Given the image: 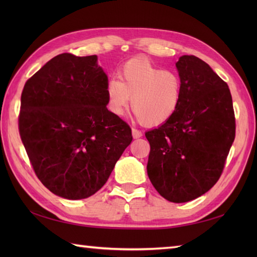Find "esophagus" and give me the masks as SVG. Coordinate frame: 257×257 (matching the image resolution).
Returning <instances> with one entry per match:
<instances>
[{"instance_id":"esophagus-1","label":"esophagus","mask_w":257,"mask_h":257,"mask_svg":"<svg viewBox=\"0 0 257 257\" xmlns=\"http://www.w3.org/2000/svg\"><path fill=\"white\" fill-rule=\"evenodd\" d=\"M132 133H133V137H134L135 139H137V138L143 137V133H141L140 130H138V129L133 128V129H132Z\"/></svg>"}]
</instances>
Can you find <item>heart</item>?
<instances>
[{"instance_id": "heart-1", "label": "heart", "mask_w": 257, "mask_h": 257, "mask_svg": "<svg viewBox=\"0 0 257 257\" xmlns=\"http://www.w3.org/2000/svg\"><path fill=\"white\" fill-rule=\"evenodd\" d=\"M119 77L109 78L106 84L108 108L113 114L122 116L130 101L133 111L146 125L161 124L177 112L182 99V81L177 73L145 58H134L121 67Z\"/></svg>"}]
</instances>
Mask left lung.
Wrapping results in <instances>:
<instances>
[{"mask_svg": "<svg viewBox=\"0 0 257 257\" xmlns=\"http://www.w3.org/2000/svg\"><path fill=\"white\" fill-rule=\"evenodd\" d=\"M182 81L177 112L146 133L147 172L163 198L183 203L207 192L220 179L235 138L231 91L205 62L183 55L176 63Z\"/></svg>", "mask_w": 257, "mask_h": 257, "instance_id": "left-lung-1", "label": "left lung"}]
</instances>
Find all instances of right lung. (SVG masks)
Segmentation results:
<instances>
[{"instance_id":"obj_1","label":"right lung","mask_w":257,"mask_h":257,"mask_svg":"<svg viewBox=\"0 0 257 257\" xmlns=\"http://www.w3.org/2000/svg\"><path fill=\"white\" fill-rule=\"evenodd\" d=\"M107 80L96 55L64 53L22 91V143L40 181L62 198L95 194L133 140L129 124L106 107Z\"/></svg>"}]
</instances>
